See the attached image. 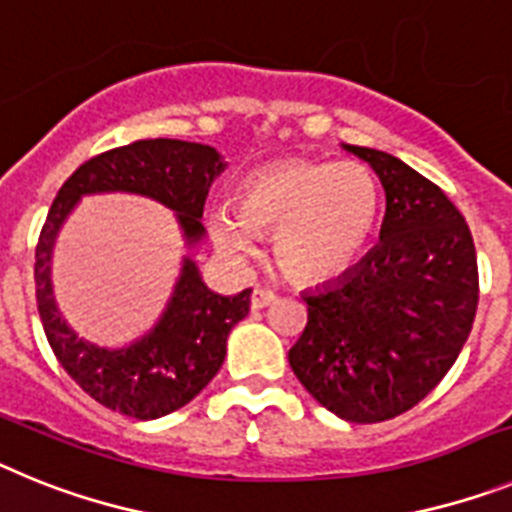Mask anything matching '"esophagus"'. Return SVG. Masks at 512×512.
<instances>
[{
	"label": "esophagus",
	"mask_w": 512,
	"mask_h": 512,
	"mask_svg": "<svg viewBox=\"0 0 512 512\" xmlns=\"http://www.w3.org/2000/svg\"><path fill=\"white\" fill-rule=\"evenodd\" d=\"M278 299V296H275L273 291H270V288H262V286H257L255 291H252V309H265V306L268 304H273V301Z\"/></svg>",
	"instance_id": "34e87169"
}]
</instances>
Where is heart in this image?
<instances>
[{"label":"heart","mask_w":512,"mask_h":512,"mask_svg":"<svg viewBox=\"0 0 512 512\" xmlns=\"http://www.w3.org/2000/svg\"><path fill=\"white\" fill-rule=\"evenodd\" d=\"M237 211L208 213L216 250L250 257L275 231V257L291 278L322 283L363 255L381 213L379 182L361 162L283 159L244 177Z\"/></svg>","instance_id":"b5f03b06"}]
</instances>
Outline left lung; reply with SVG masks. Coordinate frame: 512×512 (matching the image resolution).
Segmentation results:
<instances>
[{
    "label": "left lung",
    "mask_w": 512,
    "mask_h": 512,
    "mask_svg": "<svg viewBox=\"0 0 512 512\" xmlns=\"http://www.w3.org/2000/svg\"><path fill=\"white\" fill-rule=\"evenodd\" d=\"M345 149L384 185L381 242L335 283L304 293L306 327L288 363L337 417L384 422L428 397L459 358L479 304L477 250L435 182L386 151Z\"/></svg>",
    "instance_id": "8db88e82"
}]
</instances>
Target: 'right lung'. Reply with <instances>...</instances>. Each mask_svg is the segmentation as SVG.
<instances>
[{"mask_svg": "<svg viewBox=\"0 0 512 512\" xmlns=\"http://www.w3.org/2000/svg\"><path fill=\"white\" fill-rule=\"evenodd\" d=\"M226 162L213 146L144 139L102 151L61 185L35 247V301L53 355L95 402L136 420H157L198 397L219 373L231 327L250 311L252 288L219 296L190 257L159 322L126 348H100L71 330L53 301L51 252L61 224L82 195L133 193L172 208L182 237L198 244L208 188Z\"/></svg>", "mask_w": 512, "mask_h": 512, "instance_id": "right-lung-1", "label": "right lung"}]
</instances>
